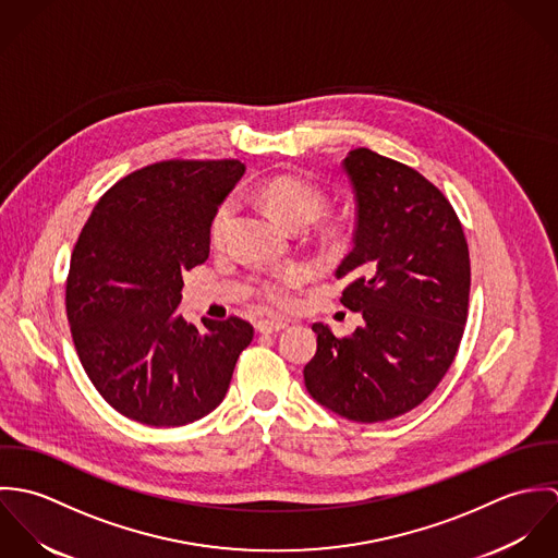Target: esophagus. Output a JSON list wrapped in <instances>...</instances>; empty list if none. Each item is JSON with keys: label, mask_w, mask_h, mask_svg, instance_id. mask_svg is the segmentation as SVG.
<instances>
[{"label": "esophagus", "mask_w": 558, "mask_h": 558, "mask_svg": "<svg viewBox=\"0 0 558 558\" xmlns=\"http://www.w3.org/2000/svg\"><path fill=\"white\" fill-rule=\"evenodd\" d=\"M255 328H257V332H262V335H270V332H279V330L288 328V322H281V319H259V322L255 324Z\"/></svg>", "instance_id": "34e87169"}]
</instances>
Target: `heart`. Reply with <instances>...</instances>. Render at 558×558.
Here are the masks:
<instances>
[{"mask_svg":"<svg viewBox=\"0 0 558 558\" xmlns=\"http://www.w3.org/2000/svg\"><path fill=\"white\" fill-rule=\"evenodd\" d=\"M255 199L268 210V215L292 232H303L314 226L324 213L326 199L314 184L296 175H272L255 189ZM236 217V204L232 199L223 202L213 221L210 240L213 244H223ZM303 268H286L262 281V299L277 310H283L292 303V292L305 281Z\"/></svg>","mask_w":558,"mask_h":558,"instance_id":"heart-1","label":"heart"}]
</instances>
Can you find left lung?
I'll return each instance as SVG.
<instances>
[{"label": "left lung", "mask_w": 558, "mask_h": 558, "mask_svg": "<svg viewBox=\"0 0 558 558\" xmlns=\"http://www.w3.org/2000/svg\"><path fill=\"white\" fill-rule=\"evenodd\" d=\"M356 202L354 246L337 268L341 303L363 324L318 332L310 396L359 423L416 408L451 367L469 318L471 257L449 199L416 169L367 148L341 162Z\"/></svg>", "instance_id": "left-lung-1"}]
</instances>
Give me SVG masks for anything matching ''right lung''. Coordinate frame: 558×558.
Masks as SVG:
<instances>
[{"label":"right lung","mask_w":558,"mask_h":558,"mask_svg":"<svg viewBox=\"0 0 558 558\" xmlns=\"http://www.w3.org/2000/svg\"><path fill=\"white\" fill-rule=\"evenodd\" d=\"M244 173L240 160H162L116 182L81 230L66 316L81 365L120 414L155 427L193 423L228 393L246 319L178 314L182 272L210 253V221Z\"/></svg>","instance_id":"obj_1"}]
</instances>
